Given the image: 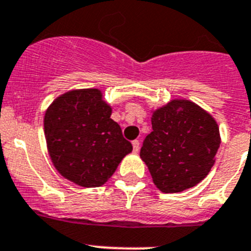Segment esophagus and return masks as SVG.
<instances>
[{
  "label": "esophagus",
  "mask_w": 251,
  "mask_h": 251,
  "mask_svg": "<svg viewBox=\"0 0 251 251\" xmlns=\"http://www.w3.org/2000/svg\"><path fill=\"white\" fill-rule=\"evenodd\" d=\"M132 149H134V152H137V151L140 150L139 140H134V141H132Z\"/></svg>",
  "instance_id": "34e87169"
}]
</instances>
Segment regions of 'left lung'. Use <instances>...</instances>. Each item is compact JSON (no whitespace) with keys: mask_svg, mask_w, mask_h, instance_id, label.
<instances>
[{"mask_svg":"<svg viewBox=\"0 0 251 251\" xmlns=\"http://www.w3.org/2000/svg\"><path fill=\"white\" fill-rule=\"evenodd\" d=\"M150 111L152 131L144 140L140 157L153 184L165 194L194 187L215 164L221 142L218 123L185 99H174Z\"/></svg>","mask_w":251,"mask_h":251,"instance_id":"1","label":"left lung"}]
</instances>
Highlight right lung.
I'll list each match as a JSON object with an SVG mask.
<instances>
[{
    "label": "right lung",
    "mask_w": 251,
    "mask_h": 251,
    "mask_svg": "<svg viewBox=\"0 0 251 251\" xmlns=\"http://www.w3.org/2000/svg\"><path fill=\"white\" fill-rule=\"evenodd\" d=\"M112 107L99 89L70 90L45 111L47 151L61 176L82 187H98L114 175L132 151Z\"/></svg>",
    "instance_id": "1"
}]
</instances>
